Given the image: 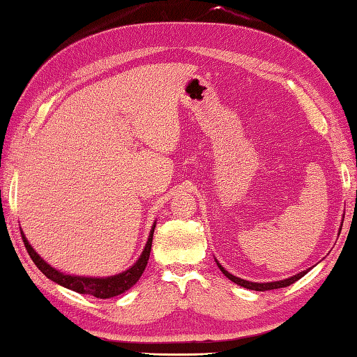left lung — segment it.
I'll return each mask as SVG.
<instances>
[{"label":"left lung","mask_w":357,"mask_h":357,"mask_svg":"<svg viewBox=\"0 0 357 357\" xmlns=\"http://www.w3.org/2000/svg\"><path fill=\"white\" fill-rule=\"evenodd\" d=\"M342 223H344V222H342ZM215 261H217V260H215ZM217 265H219L220 271H222L225 275H227V278H228L229 280H232L234 283H237V285H240V287L248 288V289H254V291H268V289H278V288H285V287H289L291 283L297 282V280H299L301 278H303V275L310 271V270H305V271H302V273H299V274L293 275V278H288V279H283V280L259 283V282H250V280H243V279H240V278H236V275H232L231 273H228L227 270H225V268L219 264V261H217Z\"/></svg>","instance_id":"8db88e82"}]
</instances>
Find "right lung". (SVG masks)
Returning <instances> with one entry per match:
<instances>
[{
    "label": "right lung",
    "instance_id": "right-lung-1",
    "mask_svg": "<svg viewBox=\"0 0 357 357\" xmlns=\"http://www.w3.org/2000/svg\"><path fill=\"white\" fill-rule=\"evenodd\" d=\"M154 229H155V222L152 225L146 246H144L142 256L138 257L135 264L130 266L129 270L115 275H109V278H84V275H70V274H64L61 271H58L55 268L50 266L47 261L43 260L38 254H36V251L32 248L31 243L27 242L23 231H21V234H23V240H24L29 256H31L36 268H38V270L45 274L47 279H50L64 288L75 291V293H79V294H91L93 297H97V299H109V297L125 293V291H128L130 287H134L138 282V279L142 278V274L149 260Z\"/></svg>",
    "mask_w": 357,
    "mask_h": 357
}]
</instances>
